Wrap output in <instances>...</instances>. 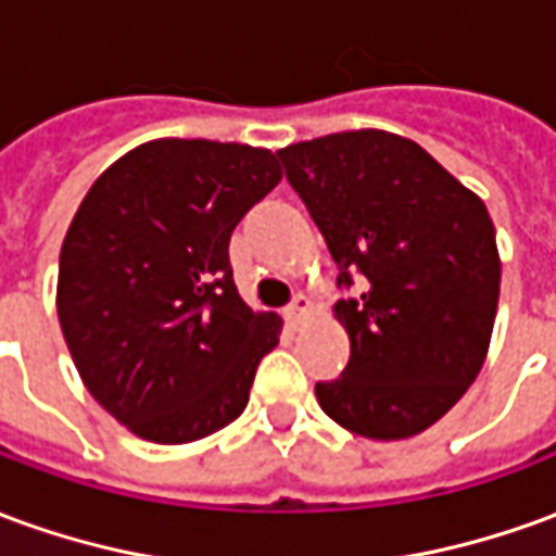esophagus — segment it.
<instances>
[{
  "label": "esophagus",
  "mask_w": 556,
  "mask_h": 556,
  "mask_svg": "<svg viewBox=\"0 0 556 556\" xmlns=\"http://www.w3.org/2000/svg\"><path fill=\"white\" fill-rule=\"evenodd\" d=\"M309 306H313V301L309 298H303V294H298L294 301H291V306L286 309V325L289 327H301L303 325V318L309 315Z\"/></svg>",
  "instance_id": "1"
}]
</instances>
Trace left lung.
Returning <instances> with one entry per match:
<instances>
[{
  "mask_svg": "<svg viewBox=\"0 0 556 556\" xmlns=\"http://www.w3.org/2000/svg\"><path fill=\"white\" fill-rule=\"evenodd\" d=\"M321 229L351 339L349 366L315 396L342 429L402 441L477 381L501 298L494 223L429 151L387 130H345L279 151Z\"/></svg>",
  "mask_w": 556,
  "mask_h": 556,
  "instance_id": "1",
  "label": "left lung"
}]
</instances>
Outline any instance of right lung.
Masks as SVG:
<instances>
[{
    "label": "right lung",
    "instance_id": "1",
    "mask_svg": "<svg viewBox=\"0 0 556 556\" xmlns=\"http://www.w3.org/2000/svg\"><path fill=\"white\" fill-rule=\"evenodd\" d=\"M279 178L267 148L154 139L115 160L71 219L59 325L83 384L139 438L199 441L247 408L282 321L241 301L229 238Z\"/></svg>",
    "mask_w": 556,
    "mask_h": 556
}]
</instances>
